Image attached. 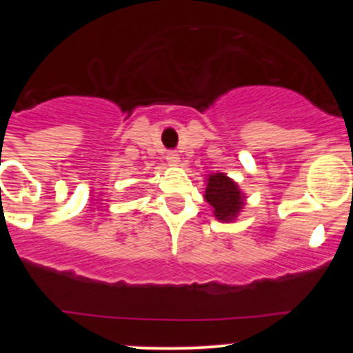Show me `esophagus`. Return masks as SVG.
Masks as SVG:
<instances>
[{
	"label": "esophagus",
	"mask_w": 353,
	"mask_h": 353,
	"mask_svg": "<svg viewBox=\"0 0 353 353\" xmlns=\"http://www.w3.org/2000/svg\"><path fill=\"white\" fill-rule=\"evenodd\" d=\"M165 160L167 163H170V165H177V163H179V155H177L176 152H167Z\"/></svg>",
	"instance_id": "34e87169"
}]
</instances>
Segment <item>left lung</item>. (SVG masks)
Segmentation results:
<instances>
[{
	"instance_id": "1",
	"label": "left lung",
	"mask_w": 353,
	"mask_h": 353,
	"mask_svg": "<svg viewBox=\"0 0 353 353\" xmlns=\"http://www.w3.org/2000/svg\"><path fill=\"white\" fill-rule=\"evenodd\" d=\"M206 183L205 199L213 208V215L220 222H232L244 206V193L237 183L223 172L210 174Z\"/></svg>"
}]
</instances>
